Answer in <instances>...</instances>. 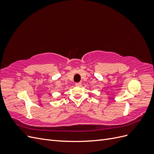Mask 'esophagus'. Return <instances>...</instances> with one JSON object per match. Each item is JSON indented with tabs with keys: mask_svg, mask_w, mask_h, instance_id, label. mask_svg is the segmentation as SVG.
<instances>
[{
	"mask_svg": "<svg viewBox=\"0 0 154 154\" xmlns=\"http://www.w3.org/2000/svg\"><path fill=\"white\" fill-rule=\"evenodd\" d=\"M75 85H76V86H78V87H81L82 85V83L81 82H78V83H76Z\"/></svg>",
	"mask_w": 154,
	"mask_h": 154,
	"instance_id": "obj_1",
	"label": "esophagus"
}]
</instances>
